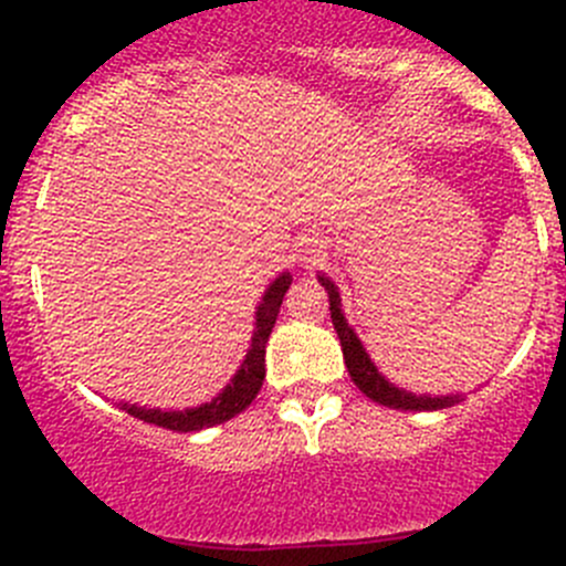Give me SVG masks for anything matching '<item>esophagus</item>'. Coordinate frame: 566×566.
Listing matches in <instances>:
<instances>
[{
  "label": "esophagus",
  "mask_w": 566,
  "mask_h": 566,
  "mask_svg": "<svg viewBox=\"0 0 566 566\" xmlns=\"http://www.w3.org/2000/svg\"><path fill=\"white\" fill-rule=\"evenodd\" d=\"M301 251H304V260L312 262V260H315V256L323 254V247H317V241H315V243H306V247L301 249Z\"/></svg>",
  "instance_id": "1"
}]
</instances>
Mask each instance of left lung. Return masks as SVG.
Wrapping results in <instances>:
<instances>
[{"instance_id":"left-lung-1","label":"left lung","mask_w":566,"mask_h":566,"mask_svg":"<svg viewBox=\"0 0 566 566\" xmlns=\"http://www.w3.org/2000/svg\"><path fill=\"white\" fill-rule=\"evenodd\" d=\"M319 284L328 290L331 319H334V328H336V334H339L347 373H350L353 384L367 394L373 402L386 405V408H397V410H441V408H452V405L460 402L462 394H449V397H416V394H408V391L397 389V386H391L389 380H386L384 375L375 369V364L369 361L367 350H364L361 342H358V336L353 334V328L347 325L345 315H342L339 293H336L334 282L325 276H319Z\"/></svg>"}]
</instances>
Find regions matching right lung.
I'll list each match as a JSON object with an SVG mask.
<instances>
[{
	"instance_id": "1",
	"label": "right lung",
	"mask_w": 566,
	"mask_h": 566,
	"mask_svg": "<svg viewBox=\"0 0 566 566\" xmlns=\"http://www.w3.org/2000/svg\"><path fill=\"white\" fill-rule=\"evenodd\" d=\"M290 273L279 276L276 282L268 287L265 298L256 306V328L254 336H251V347L247 353V361L241 364L238 375L232 378V384L227 386L213 402L199 405V408L191 410H156V408H136V405H123L125 413L136 416V419L147 421V424L164 427V430L175 432H193L205 430V427H216L230 421L232 416H238L241 410H247L251 399L260 391L262 380H265V345L268 336H271L273 323L279 317V306H282L284 293L290 290Z\"/></svg>"
}]
</instances>
